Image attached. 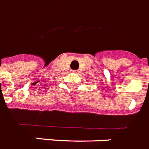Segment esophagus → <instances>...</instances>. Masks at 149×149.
<instances>
[{"label":"esophagus","mask_w":149,"mask_h":149,"mask_svg":"<svg viewBox=\"0 0 149 149\" xmlns=\"http://www.w3.org/2000/svg\"><path fill=\"white\" fill-rule=\"evenodd\" d=\"M72 72H74V73H76V74H78V71H74V70H72Z\"/></svg>","instance_id":"34e87169"}]
</instances>
